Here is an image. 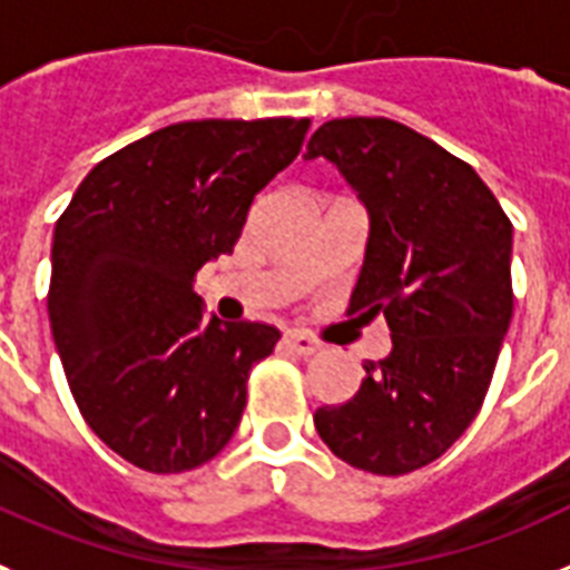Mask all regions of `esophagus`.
I'll use <instances>...</instances> for the list:
<instances>
[{
    "instance_id": "1",
    "label": "esophagus",
    "mask_w": 570,
    "mask_h": 570,
    "mask_svg": "<svg viewBox=\"0 0 570 570\" xmlns=\"http://www.w3.org/2000/svg\"><path fill=\"white\" fill-rule=\"evenodd\" d=\"M285 346H288L291 352H296V355H303V358H308V355H314V352L320 350V343L314 341V337L303 335V332H288V335H285Z\"/></svg>"
}]
</instances>
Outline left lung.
I'll list each match as a JSON object with an SVG mask.
<instances>
[{
    "mask_svg": "<svg viewBox=\"0 0 570 570\" xmlns=\"http://www.w3.org/2000/svg\"><path fill=\"white\" fill-rule=\"evenodd\" d=\"M305 159L335 163L370 218L350 312L384 314L393 346L314 428L343 463L407 474L458 443L512 320V224L463 159L390 119H332Z\"/></svg>",
    "mask_w": 570,
    "mask_h": 570,
    "instance_id": "1",
    "label": "left lung"
}]
</instances>
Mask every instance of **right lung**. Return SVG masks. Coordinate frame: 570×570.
I'll return each instance as SVG.
<instances>
[{"mask_svg":"<svg viewBox=\"0 0 570 570\" xmlns=\"http://www.w3.org/2000/svg\"><path fill=\"white\" fill-rule=\"evenodd\" d=\"M308 119H204L101 159L55 224L49 320L87 425L145 472H189L233 440L265 323L206 317L195 276L233 253Z\"/></svg>","mask_w":570,"mask_h":570,"instance_id":"right-lung-1","label":"right lung"}]
</instances>
